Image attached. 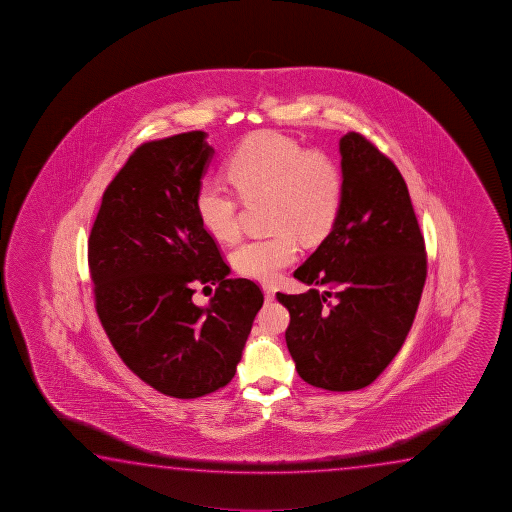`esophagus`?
<instances>
[{
	"label": "esophagus",
	"instance_id": "1",
	"mask_svg": "<svg viewBox=\"0 0 512 512\" xmlns=\"http://www.w3.org/2000/svg\"><path fill=\"white\" fill-rule=\"evenodd\" d=\"M263 294H265V303H272L274 297H276V290L272 286H263Z\"/></svg>",
	"mask_w": 512,
	"mask_h": 512
}]
</instances>
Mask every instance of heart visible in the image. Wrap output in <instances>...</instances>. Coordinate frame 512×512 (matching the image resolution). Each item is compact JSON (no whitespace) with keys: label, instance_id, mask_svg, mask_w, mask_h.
<instances>
[{"label":"heart","instance_id":"obj_1","mask_svg":"<svg viewBox=\"0 0 512 512\" xmlns=\"http://www.w3.org/2000/svg\"><path fill=\"white\" fill-rule=\"evenodd\" d=\"M226 175L240 199L269 200V238L243 242L233 252L236 270L245 278L272 283L297 258V238L321 242L337 220L344 179L337 163L322 152L304 148L276 132H260L236 147ZM200 224L218 242L240 234L238 202L217 184H200L195 195Z\"/></svg>","mask_w":512,"mask_h":512}]
</instances>
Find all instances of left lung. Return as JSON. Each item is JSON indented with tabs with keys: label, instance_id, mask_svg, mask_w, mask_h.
Wrapping results in <instances>:
<instances>
[{
	"label": "left lung",
	"instance_id": "1",
	"mask_svg": "<svg viewBox=\"0 0 512 512\" xmlns=\"http://www.w3.org/2000/svg\"><path fill=\"white\" fill-rule=\"evenodd\" d=\"M342 206L330 234L295 270L306 294L278 292L290 312L286 346L304 382L364 389L398 355L421 301L425 240L407 182L371 141L338 143Z\"/></svg>",
	"mask_w": 512,
	"mask_h": 512
}]
</instances>
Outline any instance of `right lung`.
<instances>
[{
	"instance_id": "add662e5",
	"label": "right lung",
	"mask_w": 512,
	"mask_h": 512,
	"mask_svg": "<svg viewBox=\"0 0 512 512\" xmlns=\"http://www.w3.org/2000/svg\"><path fill=\"white\" fill-rule=\"evenodd\" d=\"M208 134L148 141L107 186L89 234L96 312L130 371L161 394L193 399L226 387L263 304L200 224L195 195L215 154ZM218 286L206 307L197 285Z\"/></svg>"
}]
</instances>
